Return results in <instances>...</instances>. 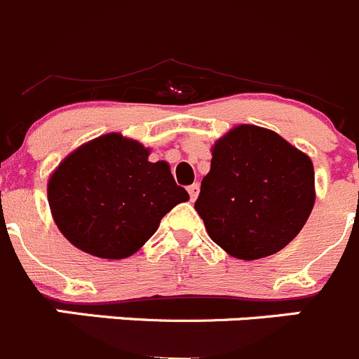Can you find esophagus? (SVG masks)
I'll use <instances>...</instances> for the list:
<instances>
[{
	"instance_id": "esophagus-1",
	"label": "esophagus",
	"mask_w": 359,
	"mask_h": 359,
	"mask_svg": "<svg viewBox=\"0 0 359 359\" xmlns=\"http://www.w3.org/2000/svg\"><path fill=\"white\" fill-rule=\"evenodd\" d=\"M197 194H199V185L194 183V185L189 187V196H190V201H196Z\"/></svg>"
}]
</instances>
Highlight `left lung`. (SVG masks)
<instances>
[{"label": "left lung", "instance_id": "left-lung-1", "mask_svg": "<svg viewBox=\"0 0 359 359\" xmlns=\"http://www.w3.org/2000/svg\"><path fill=\"white\" fill-rule=\"evenodd\" d=\"M212 156L194 205L210 238L240 259L265 258L290 244L315 203L310 158L252 124L217 140Z\"/></svg>", "mask_w": 359, "mask_h": 359}]
</instances>
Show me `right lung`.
Returning <instances> with one entry per match:
<instances>
[{
	"mask_svg": "<svg viewBox=\"0 0 359 359\" xmlns=\"http://www.w3.org/2000/svg\"><path fill=\"white\" fill-rule=\"evenodd\" d=\"M137 140L108 133L69 154L48 183L62 235L88 255L121 259L139 251L189 194L165 162H149Z\"/></svg>",
	"mask_w": 359,
	"mask_h": 359,
	"instance_id": "1",
	"label": "right lung"
}]
</instances>
